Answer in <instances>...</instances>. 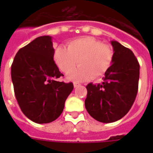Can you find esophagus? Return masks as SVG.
Masks as SVG:
<instances>
[{
  "label": "esophagus",
  "mask_w": 153,
  "mask_h": 153,
  "mask_svg": "<svg viewBox=\"0 0 153 153\" xmlns=\"http://www.w3.org/2000/svg\"><path fill=\"white\" fill-rule=\"evenodd\" d=\"M81 85L80 83H79V82H74V87H78V86H79Z\"/></svg>",
  "instance_id": "obj_1"
}]
</instances>
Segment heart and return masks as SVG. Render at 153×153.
<instances>
[{
	"instance_id": "1",
	"label": "heart",
	"mask_w": 153,
	"mask_h": 153,
	"mask_svg": "<svg viewBox=\"0 0 153 153\" xmlns=\"http://www.w3.org/2000/svg\"><path fill=\"white\" fill-rule=\"evenodd\" d=\"M54 59L62 72L68 74L78 65L79 69L69 75L70 79L83 81L103 76L114 59V49L93 37L85 36L68 42L67 48L59 46Z\"/></svg>"
}]
</instances>
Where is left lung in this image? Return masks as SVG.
Instances as JSON below:
<instances>
[{
  "label": "left lung",
  "instance_id": "left-lung-1",
  "mask_svg": "<svg viewBox=\"0 0 153 153\" xmlns=\"http://www.w3.org/2000/svg\"><path fill=\"white\" fill-rule=\"evenodd\" d=\"M114 59L102 83L86 86L85 106L93 118L103 123L118 121L126 115L137 94L140 65L130 49L111 41Z\"/></svg>",
  "mask_w": 153,
  "mask_h": 153
}]
</instances>
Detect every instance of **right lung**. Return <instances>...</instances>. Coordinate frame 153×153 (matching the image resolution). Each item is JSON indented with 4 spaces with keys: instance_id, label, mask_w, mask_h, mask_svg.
I'll return each mask as SVG.
<instances>
[{
    "instance_id": "add662e5",
    "label": "right lung",
    "mask_w": 153,
    "mask_h": 153,
    "mask_svg": "<svg viewBox=\"0 0 153 153\" xmlns=\"http://www.w3.org/2000/svg\"><path fill=\"white\" fill-rule=\"evenodd\" d=\"M51 37H37L20 48L11 67L14 93L21 111L38 124L50 123L61 115L72 82L58 81L63 76L54 61Z\"/></svg>"
}]
</instances>
